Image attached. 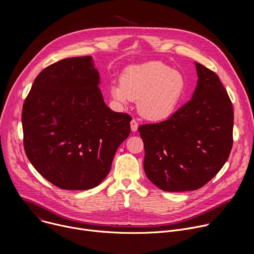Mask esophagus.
<instances>
[{
    "instance_id": "obj_1",
    "label": "esophagus",
    "mask_w": 254,
    "mask_h": 254,
    "mask_svg": "<svg viewBox=\"0 0 254 254\" xmlns=\"http://www.w3.org/2000/svg\"><path fill=\"white\" fill-rule=\"evenodd\" d=\"M137 127H138L137 122L135 120H131V122H130V128H131V130L132 131H136Z\"/></svg>"
}]
</instances>
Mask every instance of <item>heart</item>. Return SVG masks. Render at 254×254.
I'll use <instances>...</instances> for the list:
<instances>
[{
	"instance_id": "heart-1",
	"label": "heart",
	"mask_w": 254,
	"mask_h": 254,
	"mask_svg": "<svg viewBox=\"0 0 254 254\" xmlns=\"http://www.w3.org/2000/svg\"><path fill=\"white\" fill-rule=\"evenodd\" d=\"M184 86V79L178 71L154 61L128 67L122 81L111 86V92L123 104L137 101L138 114L143 119L160 122L173 115Z\"/></svg>"
}]
</instances>
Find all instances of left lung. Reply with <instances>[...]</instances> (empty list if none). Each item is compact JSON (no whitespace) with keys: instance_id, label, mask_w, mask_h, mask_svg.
Returning a JSON list of instances; mask_svg holds the SVG:
<instances>
[{"instance_id":"8db88e82","label":"left lung","mask_w":254,"mask_h":254,"mask_svg":"<svg viewBox=\"0 0 254 254\" xmlns=\"http://www.w3.org/2000/svg\"><path fill=\"white\" fill-rule=\"evenodd\" d=\"M193 97L168 120L138 127L147 177L167 192L203 187L229 158L233 144V107L214 71L195 63Z\"/></svg>"}]
</instances>
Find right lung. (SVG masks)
Instances as JSON below:
<instances>
[{
    "instance_id": "1",
    "label": "right lung",
    "mask_w": 254,
    "mask_h": 254,
    "mask_svg": "<svg viewBox=\"0 0 254 254\" xmlns=\"http://www.w3.org/2000/svg\"><path fill=\"white\" fill-rule=\"evenodd\" d=\"M90 56L66 58L43 69L22 111L24 149L60 189L88 190L110 173L131 117L108 108Z\"/></svg>"
}]
</instances>
